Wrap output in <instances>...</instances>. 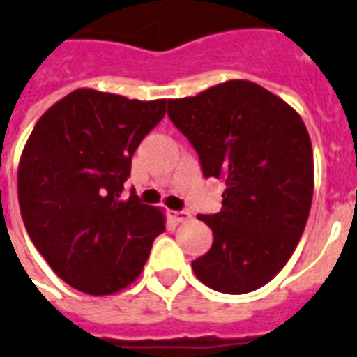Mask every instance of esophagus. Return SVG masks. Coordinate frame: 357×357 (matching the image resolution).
Masks as SVG:
<instances>
[{"label":"esophagus","instance_id":"1","mask_svg":"<svg viewBox=\"0 0 357 357\" xmlns=\"http://www.w3.org/2000/svg\"><path fill=\"white\" fill-rule=\"evenodd\" d=\"M173 217H175L176 222H185V220L190 219V211H188V210H176V211H173Z\"/></svg>","mask_w":357,"mask_h":357}]
</instances>
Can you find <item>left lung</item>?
<instances>
[{"label":"left lung","instance_id":"obj_1","mask_svg":"<svg viewBox=\"0 0 357 357\" xmlns=\"http://www.w3.org/2000/svg\"><path fill=\"white\" fill-rule=\"evenodd\" d=\"M167 116L199 155L204 178H222V210L197 215L213 231L191 268L206 287L248 294L272 281L296 250L314 195V155L301 116L246 79L167 100Z\"/></svg>","mask_w":357,"mask_h":357}]
</instances>
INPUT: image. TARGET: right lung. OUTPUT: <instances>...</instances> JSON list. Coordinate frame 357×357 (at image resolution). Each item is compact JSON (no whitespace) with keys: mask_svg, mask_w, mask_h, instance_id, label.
<instances>
[{"mask_svg":"<svg viewBox=\"0 0 357 357\" xmlns=\"http://www.w3.org/2000/svg\"><path fill=\"white\" fill-rule=\"evenodd\" d=\"M166 100L140 102L78 89L36 122L17 169V199L32 244L76 290L107 296L131 284L164 215L123 199L131 158L166 114Z\"/></svg>","mask_w":357,"mask_h":357,"instance_id":"obj_1","label":"right lung"}]
</instances>
